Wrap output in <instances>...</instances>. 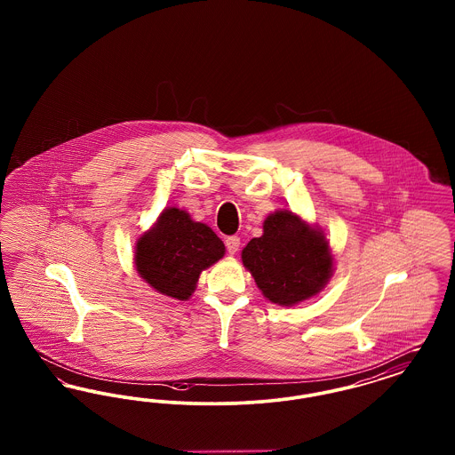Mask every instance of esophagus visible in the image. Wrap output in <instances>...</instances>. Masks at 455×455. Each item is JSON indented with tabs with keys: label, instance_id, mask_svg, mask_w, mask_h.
<instances>
[{
	"label": "esophagus",
	"instance_id": "1",
	"mask_svg": "<svg viewBox=\"0 0 455 455\" xmlns=\"http://www.w3.org/2000/svg\"><path fill=\"white\" fill-rule=\"evenodd\" d=\"M225 243H227V251H228V254H237L238 247H240V238L238 237H228L225 240Z\"/></svg>",
	"mask_w": 455,
	"mask_h": 455
}]
</instances>
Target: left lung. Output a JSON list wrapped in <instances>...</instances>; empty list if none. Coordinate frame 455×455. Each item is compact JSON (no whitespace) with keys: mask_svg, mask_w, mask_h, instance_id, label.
Wrapping results in <instances>:
<instances>
[{"mask_svg":"<svg viewBox=\"0 0 455 455\" xmlns=\"http://www.w3.org/2000/svg\"><path fill=\"white\" fill-rule=\"evenodd\" d=\"M242 264L269 302L293 307L319 295L334 273L323 228L291 210L269 213L262 235L242 249Z\"/></svg>","mask_w":455,"mask_h":455,"instance_id":"left-lung-1","label":"left lung"}]
</instances>
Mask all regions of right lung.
<instances>
[{"mask_svg":"<svg viewBox=\"0 0 455 455\" xmlns=\"http://www.w3.org/2000/svg\"><path fill=\"white\" fill-rule=\"evenodd\" d=\"M225 256L217 234L180 208H165L134 247L138 276L173 300H189L199 275Z\"/></svg>","mask_w":455,"mask_h":455,"instance_id":"add662e5","label":"right lung"}]
</instances>
